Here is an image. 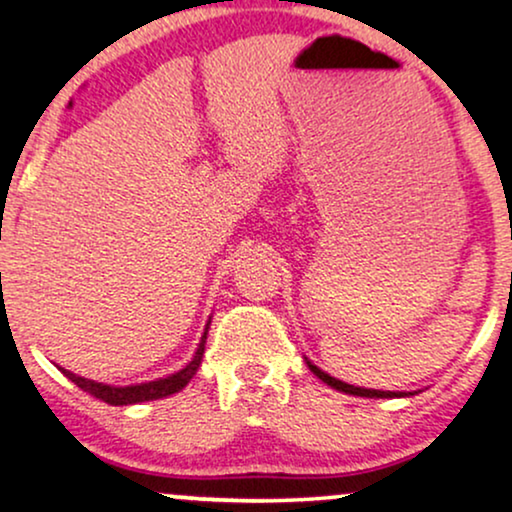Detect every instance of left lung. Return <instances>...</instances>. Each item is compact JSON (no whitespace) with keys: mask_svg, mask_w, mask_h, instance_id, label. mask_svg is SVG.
<instances>
[{"mask_svg":"<svg viewBox=\"0 0 512 512\" xmlns=\"http://www.w3.org/2000/svg\"><path fill=\"white\" fill-rule=\"evenodd\" d=\"M305 363H308L310 373L317 375V378H320L322 383H325V385H330V387H334V390H339V392H346V395H354V397H380V399H385V397H409V395H414V392L368 390V387H356V385H349V383H344V380H337V378H332V375H330V373H325V370H322V368H317L315 363L310 361V358H305Z\"/></svg>","mask_w":512,"mask_h":512,"instance_id":"8db88e82","label":"left lung"}]
</instances>
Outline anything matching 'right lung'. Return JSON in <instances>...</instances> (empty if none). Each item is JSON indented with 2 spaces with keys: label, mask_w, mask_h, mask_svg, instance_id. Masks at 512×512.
<instances>
[{
  "label": "right lung",
  "mask_w": 512,
  "mask_h": 512,
  "mask_svg": "<svg viewBox=\"0 0 512 512\" xmlns=\"http://www.w3.org/2000/svg\"><path fill=\"white\" fill-rule=\"evenodd\" d=\"M209 325H211V317H209L207 327H204V334H202V339H199V346H197L195 356H192V361L187 363L185 368H180L178 373L166 375V378H156V380H149V383H137V385L120 387V385H105V383H96V380L81 378V375H74L72 370H64V368H60V370L64 375H67L69 380H72L74 385H79L81 390L88 392V395H93L96 399H103V402L113 404V407H127V404H139V402H151V399H163L168 395H175V392H180L182 387H185L192 378H195L199 363H202V356H204V344H207Z\"/></svg>",
  "instance_id": "1"
}]
</instances>
